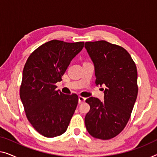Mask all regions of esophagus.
Returning a JSON list of instances; mask_svg holds the SVG:
<instances>
[{
  "instance_id": "1",
  "label": "esophagus",
  "mask_w": 157,
  "mask_h": 157,
  "mask_svg": "<svg viewBox=\"0 0 157 157\" xmlns=\"http://www.w3.org/2000/svg\"><path fill=\"white\" fill-rule=\"evenodd\" d=\"M85 100H86L85 98H84V97H78L79 104H82V103L85 102Z\"/></svg>"
}]
</instances>
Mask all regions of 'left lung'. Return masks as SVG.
<instances>
[{
	"label": "left lung",
	"mask_w": 157,
	"mask_h": 157,
	"mask_svg": "<svg viewBox=\"0 0 157 157\" xmlns=\"http://www.w3.org/2000/svg\"><path fill=\"white\" fill-rule=\"evenodd\" d=\"M85 47L94 67L97 86L106 85L104 101L86 100L90 110L85 118L88 132L95 138L118 135L129 121L136 101L137 71L125 48L106 41L86 42Z\"/></svg>",
	"instance_id": "left-lung-1"
}]
</instances>
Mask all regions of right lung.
Here are the masks:
<instances>
[{"label":"right lung","mask_w":157,"mask_h":157,"mask_svg":"<svg viewBox=\"0 0 157 157\" xmlns=\"http://www.w3.org/2000/svg\"><path fill=\"white\" fill-rule=\"evenodd\" d=\"M83 47L84 42L48 41L36 48L25 65L20 99L28 121L44 137L59 136L68 127L78 97L56 90V83L62 80L72 60Z\"/></svg>","instance_id":"1"}]
</instances>
